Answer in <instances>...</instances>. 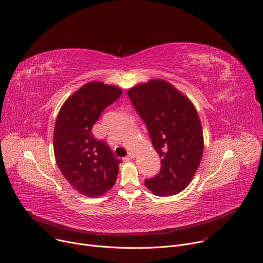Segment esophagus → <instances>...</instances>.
Here are the masks:
<instances>
[{
  "instance_id": "34e87169",
  "label": "esophagus",
  "mask_w": 263,
  "mask_h": 263,
  "mask_svg": "<svg viewBox=\"0 0 263 263\" xmlns=\"http://www.w3.org/2000/svg\"><path fill=\"white\" fill-rule=\"evenodd\" d=\"M135 157H136V154L133 153V152H130V153H128L127 156L125 157V160H126V161H129V160H133Z\"/></svg>"
}]
</instances>
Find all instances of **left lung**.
I'll list each match as a JSON object with an SVG mask.
<instances>
[{
	"instance_id": "left-lung-1",
	"label": "left lung",
	"mask_w": 263,
	"mask_h": 263,
	"mask_svg": "<svg viewBox=\"0 0 263 263\" xmlns=\"http://www.w3.org/2000/svg\"><path fill=\"white\" fill-rule=\"evenodd\" d=\"M127 95L161 158L160 172L145 179V185L159 196L178 194L191 182L202 157V130L195 107L160 79L136 85Z\"/></svg>"
}]
</instances>
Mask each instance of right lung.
<instances>
[{"label": "right lung", "mask_w": 263, "mask_h": 263, "mask_svg": "<svg viewBox=\"0 0 263 263\" xmlns=\"http://www.w3.org/2000/svg\"><path fill=\"white\" fill-rule=\"evenodd\" d=\"M121 94L117 86L89 82L58 112L54 127L55 160L66 180L83 195H102L118 176L120 160L115 158L107 144L94 138L92 127Z\"/></svg>", "instance_id": "right-lung-1"}]
</instances>
